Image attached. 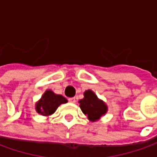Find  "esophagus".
Returning a JSON list of instances; mask_svg holds the SVG:
<instances>
[{"mask_svg":"<svg viewBox=\"0 0 157 157\" xmlns=\"http://www.w3.org/2000/svg\"><path fill=\"white\" fill-rule=\"evenodd\" d=\"M68 101H69V102H71V103H74V102H75V97L68 98Z\"/></svg>","mask_w":157,"mask_h":157,"instance_id":"1","label":"esophagus"}]
</instances>
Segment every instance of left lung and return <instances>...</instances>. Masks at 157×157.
I'll return each instance as SVG.
<instances>
[{
    "label": "left lung",
    "mask_w": 157,
    "mask_h": 157,
    "mask_svg": "<svg viewBox=\"0 0 157 157\" xmlns=\"http://www.w3.org/2000/svg\"><path fill=\"white\" fill-rule=\"evenodd\" d=\"M84 97L79 101L80 108L90 122H96L108 111V106L99 99L95 92L88 89L83 93Z\"/></svg>",
    "instance_id": "left-lung-1"
}]
</instances>
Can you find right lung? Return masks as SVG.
<instances>
[{
	"label": "right lung",
	"instance_id": "1",
	"mask_svg": "<svg viewBox=\"0 0 157 157\" xmlns=\"http://www.w3.org/2000/svg\"><path fill=\"white\" fill-rule=\"evenodd\" d=\"M68 100L62 95H57L51 89H47L41 99L35 103V110L43 116L53 115L61 104L67 103Z\"/></svg>",
	"mask_w": 157,
	"mask_h": 157
}]
</instances>
